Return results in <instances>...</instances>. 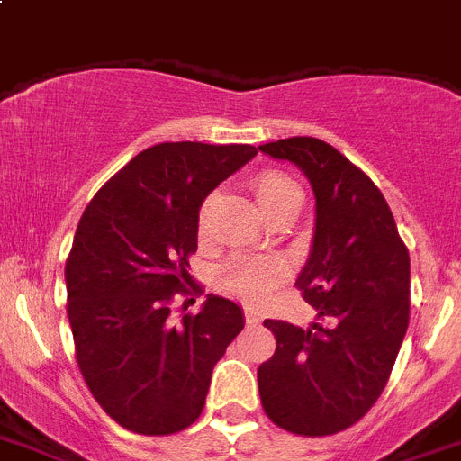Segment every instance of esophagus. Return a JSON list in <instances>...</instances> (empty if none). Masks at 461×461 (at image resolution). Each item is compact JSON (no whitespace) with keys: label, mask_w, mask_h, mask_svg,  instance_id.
<instances>
[{"label":"esophagus","mask_w":461,"mask_h":461,"mask_svg":"<svg viewBox=\"0 0 461 461\" xmlns=\"http://www.w3.org/2000/svg\"><path fill=\"white\" fill-rule=\"evenodd\" d=\"M246 323L248 326H259L261 317L255 312V310H246Z\"/></svg>","instance_id":"obj_1"}]
</instances>
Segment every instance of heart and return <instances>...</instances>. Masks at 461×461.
<instances>
[{
    "instance_id": "b5f03b06",
    "label": "heart",
    "mask_w": 461,
    "mask_h": 461,
    "mask_svg": "<svg viewBox=\"0 0 461 461\" xmlns=\"http://www.w3.org/2000/svg\"><path fill=\"white\" fill-rule=\"evenodd\" d=\"M250 190L267 218L277 221L285 215H296L303 204V190L282 169H261L250 179ZM213 193L206 194L197 211V234L202 240L211 239V218L215 209ZM289 267L280 257H231L218 273V287L230 296L246 303H261L271 296L277 285L287 280Z\"/></svg>"
}]
</instances>
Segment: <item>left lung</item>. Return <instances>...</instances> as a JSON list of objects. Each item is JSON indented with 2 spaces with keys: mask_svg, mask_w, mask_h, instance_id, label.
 I'll return each instance as SVG.
<instances>
[{
  "mask_svg": "<svg viewBox=\"0 0 461 461\" xmlns=\"http://www.w3.org/2000/svg\"><path fill=\"white\" fill-rule=\"evenodd\" d=\"M259 151L312 184L314 240L296 287L323 321H264L277 347L257 370L261 406L287 432L329 437L356 425L388 384L409 326V250L375 181L335 147L289 138Z\"/></svg>",
  "mask_w": 461,
  "mask_h": 461,
  "instance_id": "8db88e82",
  "label": "left lung"
}]
</instances>
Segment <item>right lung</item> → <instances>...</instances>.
<instances>
[{
    "instance_id": "right-lung-1",
    "label": "right lung",
    "mask_w": 461,
    "mask_h": 461,
    "mask_svg": "<svg viewBox=\"0 0 461 461\" xmlns=\"http://www.w3.org/2000/svg\"><path fill=\"white\" fill-rule=\"evenodd\" d=\"M255 156L250 144L149 147L77 222L64 271L77 367L123 429L165 437L193 425L215 363L243 330L240 308L222 296L181 323L169 314L176 294L193 292L185 268L197 250L200 204Z\"/></svg>"
}]
</instances>
